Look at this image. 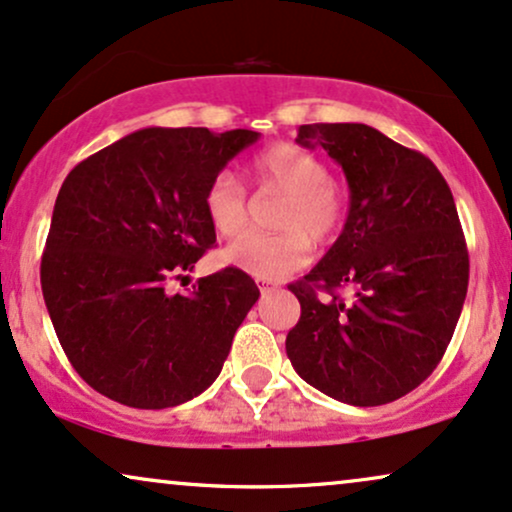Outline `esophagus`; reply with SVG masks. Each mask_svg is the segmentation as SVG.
Returning a JSON list of instances; mask_svg holds the SVG:
<instances>
[{
	"label": "esophagus",
	"mask_w": 512,
	"mask_h": 512,
	"mask_svg": "<svg viewBox=\"0 0 512 512\" xmlns=\"http://www.w3.org/2000/svg\"><path fill=\"white\" fill-rule=\"evenodd\" d=\"M258 282H261V280H258ZM258 289H261V292H263V294H266V292H270V289H273V287H268V285H266V282H261V287H258Z\"/></svg>",
	"instance_id": "obj_1"
}]
</instances>
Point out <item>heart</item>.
<instances>
[{
	"instance_id": "1",
	"label": "heart",
	"mask_w": 512,
	"mask_h": 512,
	"mask_svg": "<svg viewBox=\"0 0 512 512\" xmlns=\"http://www.w3.org/2000/svg\"><path fill=\"white\" fill-rule=\"evenodd\" d=\"M251 175L261 187L285 194L275 235H246L227 249V263L256 280H282L306 266L315 244L339 235L346 220V194L330 180L323 159L296 144L280 142L251 161ZM206 216L220 237L242 235L249 225L246 192L232 173H218L206 189Z\"/></svg>"
}]
</instances>
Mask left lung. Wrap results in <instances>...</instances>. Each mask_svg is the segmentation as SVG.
I'll return each instance as SVG.
<instances>
[{
	"label": "left lung",
	"instance_id": "8db88e82",
	"mask_svg": "<svg viewBox=\"0 0 512 512\" xmlns=\"http://www.w3.org/2000/svg\"><path fill=\"white\" fill-rule=\"evenodd\" d=\"M349 182V216L323 261L289 285L301 318L287 356L301 380L349 406H382L437 368L468 294L470 258L444 175L363 123L301 125ZM354 287L351 302L336 289ZM315 288L331 294L320 300Z\"/></svg>",
	"mask_w": 512,
	"mask_h": 512
}]
</instances>
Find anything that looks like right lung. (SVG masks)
<instances>
[{"label":"right lung","mask_w":512,"mask_h":512,"mask_svg":"<svg viewBox=\"0 0 512 512\" xmlns=\"http://www.w3.org/2000/svg\"><path fill=\"white\" fill-rule=\"evenodd\" d=\"M254 130L144 128L80 161L56 197L40 282L75 372L130 408L180 406L223 370L256 282L223 268L168 292L216 242L204 197Z\"/></svg>","instance_id":"right-lung-1"}]
</instances>
